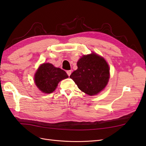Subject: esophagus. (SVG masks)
Instances as JSON below:
<instances>
[{"label":"esophagus","mask_w":146,"mask_h":146,"mask_svg":"<svg viewBox=\"0 0 146 146\" xmlns=\"http://www.w3.org/2000/svg\"><path fill=\"white\" fill-rule=\"evenodd\" d=\"M66 73L68 74V75L70 76L71 75V70H68V71H66Z\"/></svg>","instance_id":"34e87169"}]
</instances>
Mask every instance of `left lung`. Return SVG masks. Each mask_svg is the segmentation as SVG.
Here are the masks:
<instances>
[{"label": "left lung", "mask_w": 146, "mask_h": 146, "mask_svg": "<svg viewBox=\"0 0 146 146\" xmlns=\"http://www.w3.org/2000/svg\"><path fill=\"white\" fill-rule=\"evenodd\" d=\"M77 66L70 77L85 94L97 95L107 85L109 67L102 57L95 53L83 56L77 62Z\"/></svg>", "instance_id": "1"}]
</instances>
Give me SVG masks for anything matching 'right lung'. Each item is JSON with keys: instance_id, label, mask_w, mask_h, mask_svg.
Returning a JSON list of instances; mask_svg holds the SVG:
<instances>
[{"instance_id": "right-lung-1", "label": "right lung", "mask_w": 146, "mask_h": 146, "mask_svg": "<svg viewBox=\"0 0 146 146\" xmlns=\"http://www.w3.org/2000/svg\"><path fill=\"white\" fill-rule=\"evenodd\" d=\"M67 73L60 68H56L51 63H44L38 68L35 74V82L42 92L51 94L55 90L61 80L67 78Z\"/></svg>"}]
</instances>
